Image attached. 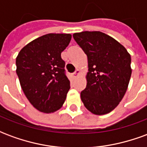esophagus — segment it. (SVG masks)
I'll use <instances>...</instances> for the list:
<instances>
[{
	"label": "esophagus",
	"instance_id": "34e87169",
	"mask_svg": "<svg viewBox=\"0 0 147 147\" xmlns=\"http://www.w3.org/2000/svg\"><path fill=\"white\" fill-rule=\"evenodd\" d=\"M80 70H79V69H76V71H75V72L72 74V76H73L74 78H76V77L78 76L79 75H80Z\"/></svg>",
	"mask_w": 147,
	"mask_h": 147
}]
</instances>
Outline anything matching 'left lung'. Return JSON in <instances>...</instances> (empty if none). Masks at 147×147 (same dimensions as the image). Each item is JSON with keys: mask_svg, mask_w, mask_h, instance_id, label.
<instances>
[{"mask_svg": "<svg viewBox=\"0 0 147 147\" xmlns=\"http://www.w3.org/2000/svg\"><path fill=\"white\" fill-rule=\"evenodd\" d=\"M73 38L87 56L86 86L80 94L90 112L109 113L126 93L131 75V56L113 38L100 31L75 33Z\"/></svg>", "mask_w": 147, "mask_h": 147, "instance_id": "8db88e82", "label": "left lung"}]
</instances>
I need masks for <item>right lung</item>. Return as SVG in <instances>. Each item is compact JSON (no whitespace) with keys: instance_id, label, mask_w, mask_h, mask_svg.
<instances>
[{"instance_id":"1","label":"right lung","mask_w":147,"mask_h":147,"mask_svg":"<svg viewBox=\"0 0 147 147\" xmlns=\"http://www.w3.org/2000/svg\"><path fill=\"white\" fill-rule=\"evenodd\" d=\"M71 38L70 34H47L28 43L19 53L16 74L30 104L45 113L62 107L70 89L61 53Z\"/></svg>"}]
</instances>
